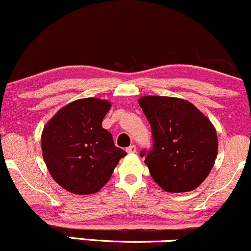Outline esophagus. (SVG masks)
I'll use <instances>...</instances> for the list:
<instances>
[{"label": "esophagus", "mask_w": 251, "mask_h": 251, "mask_svg": "<svg viewBox=\"0 0 251 251\" xmlns=\"http://www.w3.org/2000/svg\"><path fill=\"white\" fill-rule=\"evenodd\" d=\"M126 152H127V153H135V152H137V148H135V145L128 146V148L126 149Z\"/></svg>", "instance_id": "34e87169"}]
</instances>
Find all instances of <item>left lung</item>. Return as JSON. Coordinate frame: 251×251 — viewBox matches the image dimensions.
Listing matches in <instances>:
<instances>
[{
  "instance_id": "8db88e82",
  "label": "left lung",
  "mask_w": 251,
  "mask_h": 251,
  "mask_svg": "<svg viewBox=\"0 0 251 251\" xmlns=\"http://www.w3.org/2000/svg\"><path fill=\"white\" fill-rule=\"evenodd\" d=\"M151 124L153 146L143 150L152 178L168 192L192 191L214 166L218 139L211 122L179 98L148 96L139 99Z\"/></svg>"
}]
</instances>
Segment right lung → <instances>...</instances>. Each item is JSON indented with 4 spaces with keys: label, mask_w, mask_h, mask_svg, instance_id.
I'll return each instance as SVG.
<instances>
[{
    "label": "right lung",
    "mask_w": 251,
    "mask_h": 251,
    "mask_svg": "<svg viewBox=\"0 0 251 251\" xmlns=\"http://www.w3.org/2000/svg\"><path fill=\"white\" fill-rule=\"evenodd\" d=\"M111 102L85 98L68 103L46 124L42 155L53 179L75 195L96 194L109 180L124 150L102 128Z\"/></svg>",
    "instance_id": "obj_1"
}]
</instances>
